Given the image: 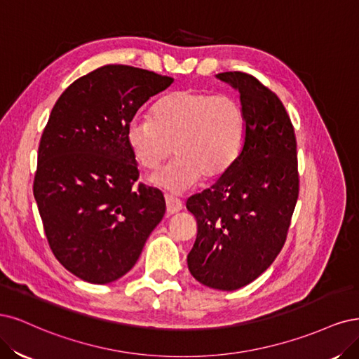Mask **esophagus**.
Wrapping results in <instances>:
<instances>
[{"label": "esophagus", "mask_w": 359, "mask_h": 359, "mask_svg": "<svg viewBox=\"0 0 359 359\" xmlns=\"http://www.w3.org/2000/svg\"><path fill=\"white\" fill-rule=\"evenodd\" d=\"M165 203H167V212L170 215H175V213H177L183 209L182 201L175 198V196H171V195H165Z\"/></svg>", "instance_id": "34e87169"}]
</instances>
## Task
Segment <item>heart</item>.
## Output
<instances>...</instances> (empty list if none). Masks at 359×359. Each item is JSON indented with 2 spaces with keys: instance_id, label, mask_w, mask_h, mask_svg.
Instances as JSON below:
<instances>
[{
  "instance_id": "heart-1",
  "label": "heart",
  "mask_w": 359,
  "mask_h": 359,
  "mask_svg": "<svg viewBox=\"0 0 359 359\" xmlns=\"http://www.w3.org/2000/svg\"><path fill=\"white\" fill-rule=\"evenodd\" d=\"M248 138L241 102L210 90L182 89L156 102L152 119L134 116L126 144L144 170H155L172 154L177 158L150 177L155 187L182 194L203 177L221 179L240 158Z\"/></svg>"
}]
</instances>
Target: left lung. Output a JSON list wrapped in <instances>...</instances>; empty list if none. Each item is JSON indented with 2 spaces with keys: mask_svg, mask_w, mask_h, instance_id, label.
<instances>
[{
  "mask_svg": "<svg viewBox=\"0 0 359 359\" xmlns=\"http://www.w3.org/2000/svg\"><path fill=\"white\" fill-rule=\"evenodd\" d=\"M216 77L238 90L248 138L228 172L187 201L198 225L188 269L205 286L236 291L283 248L298 198L297 142L282 101L258 79L241 72Z\"/></svg>",
  "mask_w": 359,
  "mask_h": 359,
  "instance_id": "8db88e82",
  "label": "left lung"
}]
</instances>
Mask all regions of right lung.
<instances>
[{
    "label": "right lung",
    "mask_w": 359,
    "mask_h": 359,
    "mask_svg": "<svg viewBox=\"0 0 359 359\" xmlns=\"http://www.w3.org/2000/svg\"><path fill=\"white\" fill-rule=\"evenodd\" d=\"M175 80L130 65H104L68 86L43 131L34 198L56 259L89 283L128 273L163 221L161 191L140 184L126 126Z\"/></svg>",
    "instance_id": "right-lung-1"
}]
</instances>
